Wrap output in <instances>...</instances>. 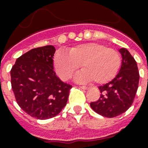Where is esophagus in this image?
Listing matches in <instances>:
<instances>
[{"instance_id":"34e87169","label":"esophagus","mask_w":148,"mask_h":148,"mask_svg":"<svg viewBox=\"0 0 148 148\" xmlns=\"http://www.w3.org/2000/svg\"><path fill=\"white\" fill-rule=\"evenodd\" d=\"M80 88H82V89H84V90H88V88H89L88 87H86V86H81Z\"/></svg>"}]
</instances>
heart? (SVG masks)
Masks as SVG:
<instances>
[{
	"instance_id": "obj_1",
	"label": "heart",
	"mask_w": 148,
	"mask_h": 148,
	"mask_svg": "<svg viewBox=\"0 0 148 148\" xmlns=\"http://www.w3.org/2000/svg\"><path fill=\"white\" fill-rule=\"evenodd\" d=\"M121 58L116 50L99 43H86L71 47L67 53L58 51L53 66L62 80H67L81 66V71L75 75L78 82L93 81L96 84L107 83L117 74Z\"/></svg>"
}]
</instances>
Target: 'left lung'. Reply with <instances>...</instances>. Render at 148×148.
Wrapping results in <instances>:
<instances>
[{"instance_id":"1","label":"left lung","mask_w":148,"mask_h":148,"mask_svg":"<svg viewBox=\"0 0 148 148\" xmlns=\"http://www.w3.org/2000/svg\"><path fill=\"white\" fill-rule=\"evenodd\" d=\"M122 63L119 73L109 83L98 87L101 95L90 107L106 117H114L124 113L133 103L139 83L137 62L126 48H121Z\"/></svg>"}]
</instances>
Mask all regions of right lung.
I'll return each instance as SVG.
<instances>
[{
    "label": "right lung",
    "mask_w": 148,
    "mask_h": 148,
    "mask_svg": "<svg viewBox=\"0 0 148 148\" xmlns=\"http://www.w3.org/2000/svg\"><path fill=\"white\" fill-rule=\"evenodd\" d=\"M55 47H37L18 58L10 71L11 87L18 105L37 119L55 117L67 104L72 86L53 71Z\"/></svg>",
    "instance_id": "1"
}]
</instances>
